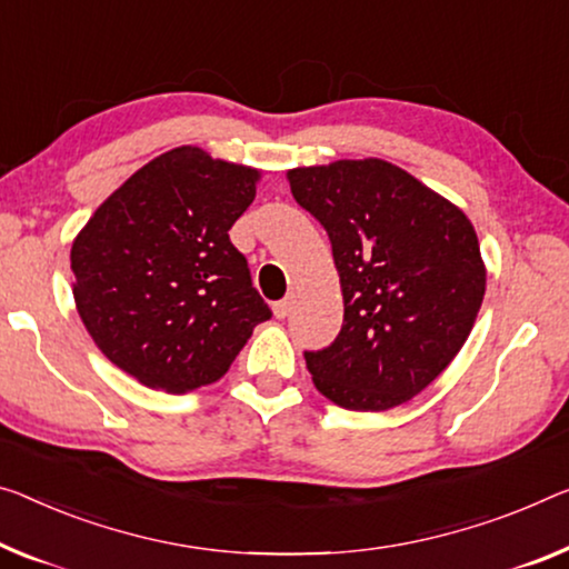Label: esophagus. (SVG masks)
<instances>
[{"instance_id":"esophagus-1","label":"esophagus","mask_w":569,"mask_h":569,"mask_svg":"<svg viewBox=\"0 0 569 569\" xmlns=\"http://www.w3.org/2000/svg\"><path fill=\"white\" fill-rule=\"evenodd\" d=\"M292 308H295V295H290V297H284V300H279V302H274L272 305V310H274V318H279V320H284L287 315L292 312Z\"/></svg>"}]
</instances>
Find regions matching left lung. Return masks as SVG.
Returning a JSON list of instances; mask_svg holds the SVG:
<instances>
[{
  "mask_svg": "<svg viewBox=\"0 0 569 569\" xmlns=\"http://www.w3.org/2000/svg\"><path fill=\"white\" fill-rule=\"evenodd\" d=\"M297 203L333 243L343 328L308 351L315 389L387 412L448 369L476 326L486 264L470 218L379 157L287 170Z\"/></svg>",
  "mask_w": 569,
  "mask_h": 569,
  "instance_id": "obj_1",
  "label": "left lung"
}]
</instances>
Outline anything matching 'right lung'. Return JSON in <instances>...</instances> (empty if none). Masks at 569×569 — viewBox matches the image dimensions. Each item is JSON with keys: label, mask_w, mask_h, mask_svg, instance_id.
I'll use <instances>...</instances> for the list:
<instances>
[{"label": "right lung", "mask_w": 569, "mask_h": 569, "mask_svg": "<svg viewBox=\"0 0 569 569\" xmlns=\"http://www.w3.org/2000/svg\"><path fill=\"white\" fill-rule=\"evenodd\" d=\"M261 172L186 144L154 157L73 239V300L99 351L186 395L229 371L269 308L229 239Z\"/></svg>", "instance_id": "right-lung-1"}]
</instances>
